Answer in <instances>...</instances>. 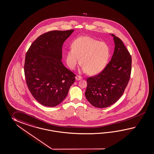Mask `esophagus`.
I'll return each instance as SVG.
<instances>
[{
    "label": "esophagus",
    "instance_id": "1",
    "mask_svg": "<svg viewBox=\"0 0 154 154\" xmlns=\"http://www.w3.org/2000/svg\"><path fill=\"white\" fill-rule=\"evenodd\" d=\"M75 80H77V81H79V80H81V79H82V77H81V76H79V75H77V76H75Z\"/></svg>",
    "mask_w": 154,
    "mask_h": 154
}]
</instances>
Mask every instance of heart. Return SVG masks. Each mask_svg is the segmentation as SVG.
I'll list each match as a JSON object with an SVG mask.
<instances>
[{"label":"heart","instance_id":"heart-1","mask_svg":"<svg viewBox=\"0 0 154 154\" xmlns=\"http://www.w3.org/2000/svg\"><path fill=\"white\" fill-rule=\"evenodd\" d=\"M109 56L110 49L106 43L83 36L73 42V48L68 51L66 61L69 67L72 69L81 61L83 64L82 72H89L91 75H95L103 70Z\"/></svg>","mask_w":154,"mask_h":154}]
</instances>
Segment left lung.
<instances>
[{
    "label": "left lung",
    "instance_id": "left-lung-1",
    "mask_svg": "<svg viewBox=\"0 0 154 154\" xmlns=\"http://www.w3.org/2000/svg\"><path fill=\"white\" fill-rule=\"evenodd\" d=\"M113 38L115 49L111 60L98 75L87 79L85 96L94 107L105 108L121 97L131 72V57L119 38Z\"/></svg>",
    "mask_w": 154,
    "mask_h": 154
}]
</instances>
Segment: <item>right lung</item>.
I'll return each mask as SVG.
<instances>
[{
  "instance_id": "1",
  "label": "right lung",
  "mask_w": 154,
  "mask_h": 154,
  "mask_svg": "<svg viewBox=\"0 0 154 154\" xmlns=\"http://www.w3.org/2000/svg\"><path fill=\"white\" fill-rule=\"evenodd\" d=\"M74 30H53L42 34L26 53V85L41 105L55 107L66 97L75 75L62 62V46Z\"/></svg>"
}]
</instances>
